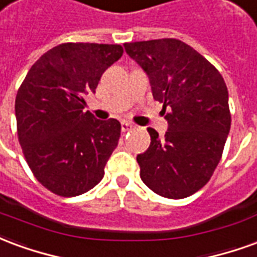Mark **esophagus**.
<instances>
[{
	"mask_svg": "<svg viewBox=\"0 0 257 257\" xmlns=\"http://www.w3.org/2000/svg\"><path fill=\"white\" fill-rule=\"evenodd\" d=\"M132 128H134V125H132V123L126 122V121H122V122H121V129H122V132L131 131Z\"/></svg>",
	"mask_w": 257,
	"mask_h": 257,
	"instance_id": "esophagus-1",
	"label": "esophagus"
}]
</instances>
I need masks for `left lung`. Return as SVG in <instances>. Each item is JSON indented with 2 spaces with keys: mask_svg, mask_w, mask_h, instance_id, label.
<instances>
[{
  "mask_svg": "<svg viewBox=\"0 0 257 257\" xmlns=\"http://www.w3.org/2000/svg\"><path fill=\"white\" fill-rule=\"evenodd\" d=\"M123 48L147 74L168 121L164 139L147 128L151 143L136 157L140 178L161 197L186 198L209 182L220 161L231 125L226 82L202 55L175 38Z\"/></svg>",
  "mask_w": 257,
  "mask_h": 257,
  "instance_id": "obj_1",
  "label": "left lung"
}]
</instances>
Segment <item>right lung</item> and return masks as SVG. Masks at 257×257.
<instances>
[{"label": "right lung", "mask_w": 257, "mask_h": 257, "mask_svg": "<svg viewBox=\"0 0 257 257\" xmlns=\"http://www.w3.org/2000/svg\"><path fill=\"white\" fill-rule=\"evenodd\" d=\"M121 45L68 42L31 66L20 85L15 114L26 161L37 180L62 197L93 189L117 147L121 123L85 111L84 96L122 56Z\"/></svg>", "instance_id": "obj_1"}]
</instances>
